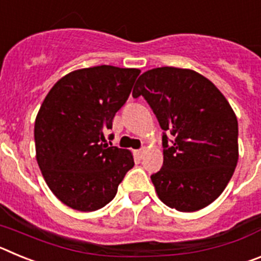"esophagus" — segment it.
<instances>
[{
	"label": "esophagus",
	"instance_id": "1",
	"mask_svg": "<svg viewBox=\"0 0 261 261\" xmlns=\"http://www.w3.org/2000/svg\"><path fill=\"white\" fill-rule=\"evenodd\" d=\"M145 153H146V149H145V147H141L140 150H137V155L140 156V158H142Z\"/></svg>",
	"mask_w": 261,
	"mask_h": 261
}]
</instances>
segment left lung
<instances>
[{
	"instance_id": "1",
	"label": "left lung",
	"mask_w": 261,
	"mask_h": 261,
	"mask_svg": "<svg viewBox=\"0 0 261 261\" xmlns=\"http://www.w3.org/2000/svg\"><path fill=\"white\" fill-rule=\"evenodd\" d=\"M132 95L144 96L163 129V166L150 176L161 201L179 212L208 206L238 162V120L229 102L208 78L172 66L145 71Z\"/></svg>"
}]
</instances>
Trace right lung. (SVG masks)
Masks as SVG:
<instances>
[{"instance_id": "add662e5", "label": "right lung", "mask_w": 261, "mask_h": 261, "mask_svg": "<svg viewBox=\"0 0 261 261\" xmlns=\"http://www.w3.org/2000/svg\"><path fill=\"white\" fill-rule=\"evenodd\" d=\"M140 73L111 65L80 69L45 96L34 130L36 161L49 190L71 209L106 206L135 166L130 151L106 144L105 132Z\"/></svg>"}]
</instances>
